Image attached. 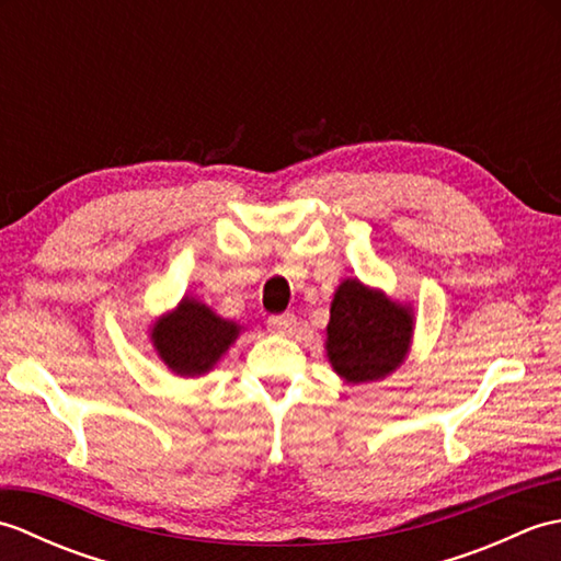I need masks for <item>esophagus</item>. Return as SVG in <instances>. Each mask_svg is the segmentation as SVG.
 Returning <instances> with one entry per match:
<instances>
[{
    "instance_id": "obj_1",
    "label": "esophagus",
    "mask_w": 561,
    "mask_h": 561,
    "mask_svg": "<svg viewBox=\"0 0 561 561\" xmlns=\"http://www.w3.org/2000/svg\"><path fill=\"white\" fill-rule=\"evenodd\" d=\"M267 328L272 332H279V335H284V332H291L296 328V316L294 313H282V316H272L267 320Z\"/></svg>"
}]
</instances>
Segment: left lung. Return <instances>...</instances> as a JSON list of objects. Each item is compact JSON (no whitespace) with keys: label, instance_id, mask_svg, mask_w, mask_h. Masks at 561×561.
Listing matches in <instances>:
<instances>
[{"label":"left lung","instance_id":"8db88e82","mask_svg":"<svg viewBox=\"0 0 561 561\" xmlns=\"http://www.w3.org/2000/svg\"><path fill=\"white\" fill-rule=\"evenodd\" d=\"M414 332L408 304L368 289L359 279H344L330 306L328 362L347 383L386 378L404 362Z\"/></svg>","mask_w":561,"mask_h":561}]
</instances>
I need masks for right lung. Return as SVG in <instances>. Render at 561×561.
<instances>
[{
	"mask_svg": "<svg viewBox=\"0 0 561 561\" xmlns=\"http://www.w3.org/2000/svg\"><path fill=\"white\" fill-rule=\"evenodd\" d=\"M241 325L224 320L193 296H183L171 313L151 325L153 350L175 376H202L229 352Z\"/></svg>",
	"mask_w": 561,
	"mask_h": 561,
	"instance_id": "obj_1",
	"label": "right lung"
}]
</instances>
